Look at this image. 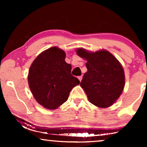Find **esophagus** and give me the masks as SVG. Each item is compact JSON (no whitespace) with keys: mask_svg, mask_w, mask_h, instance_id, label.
Listing matches in <instances>:
<instances>
[{"mask_svg":"<svg viewBox=\"0 0 147 147\" xmlns=\"http://www.w3.org/2000/svg\"><path fill=\"white\" fill-rule=\"evenodd\" d=\"M78 79H79V80L81 82V81H82V76H79Z\"/></svg>","mask_w":147,"mask_h":147,"instance_id":"34e87169","label":"esophagus"}]
</instances>
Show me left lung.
Segmentation results:
<instances>
[{
    "label": "left lung",
    "instance_id": "left-lung-1",
    "mask_svg": "<svg viewBox=\"0 0 147 147\" xmlns=\"http://www.w3.org/2000/svg\"><path fill=\"white\" fill-rule=\"evenodd\" d=\"M77 55L86 60L87 72L80 86L91 104L105 109L112 106L120 97L125 85V75L122 64L106 50L88 51L79 48Z\"/></svg>",
    "mask_w": 147,
    "mask_h": 147
}]
</instances>
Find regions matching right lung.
Returning a JSON list of instances; mask_svg holds the SVG:
<instances>
[{"label":"right lung","instance_id":"obj_1","mask_svg":"<svg viewBox=\"0 0 147 147\" xmlns=\"http://www.w3.org/2000/svg\"><path fill=\"white\" fill-rule=\"evenodd\" d=\"M65 52L52 47L36 57L28 72V84L40 105L55 110L67 101L71 90L80 82L71 75L72 66L65 61Z\"/></svg>","mask_w":147,"mask_h":147}]
</instances>
